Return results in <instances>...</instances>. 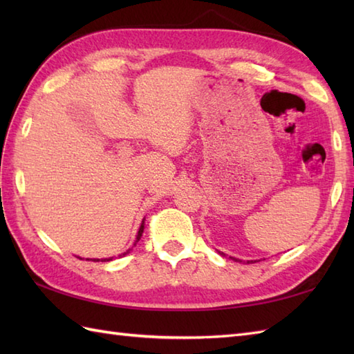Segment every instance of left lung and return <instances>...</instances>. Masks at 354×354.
I'll return each mask as SVG.
<instances>
[{"mask_svg":"<svg viewBox=\"0 0 354 354\" xmlns=\"http://www.w3.org/2000/svg\"><path fill=\"white\" fill-rule=\"evenodd\" d=\"M221 255H225V254H223V252H221ZM230 259H231V260H234V261H240V263H242V260H239V259H234V257H230ZM252 261H254V260H248L246 263H252Z\"/></svg>","mask_w":354,"mask_h":354,"instance_id":"1","label":"left lung"}]
</instances>
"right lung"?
Wrapping results in <instances>:
<instances>
[{
    "instance_id": "obj_1",
    "label": "right lung",
    "mask_w": 354,
    "mask_h": 354,
    "mask_svg": "<svg viewBox=\"0 0 354 354\" xmlns=\"http://www.w3.org/2000/svg\"><path fill=\"white\" fill-rule=\"evenodd\" d=\"M142 231H145V219H142V222H141V225H140V230H138V232H137V239H135L133 246L140 242V239H141V236H142ZM131 250H132V248H129V250H127L126 252L120 254L118 257H124L126 254H129V252H131ZM112 259H114V257H109V259H102V261H111ZM86 260H91V259H86ZM93 261H100V259H93Z\"/></svg>"
}]
</instances>
